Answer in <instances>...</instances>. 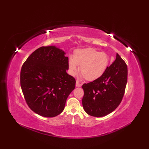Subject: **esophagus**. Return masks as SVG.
Segmentation results:
<instances>
[{
	"instance_id": "esophagus-1",
	"label": "esophagus",
	"mask_w": 149,
	"mask_h": 149,
	"mask_svg": "<svg viewBox=\"0 0 149 149\" xmlns=\"http://www.w3.org/2000/svg\"><path fill=\"white\" fill-rule=\"evenodd\" d=\"M75 86H76V87H81V84L79 83V81H76V84H75Z\"/></svg>"
}]
</instances>
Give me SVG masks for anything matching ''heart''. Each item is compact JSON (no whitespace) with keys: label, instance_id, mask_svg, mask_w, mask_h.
I'll return each instance as SVG.
<instances>
[{"label":"heart","instance_id":"b5f03b06","mask_svg":"<svg viewBox=\"0 0 149 149\" xmlns=\"http://www.w3.org/2000/svg\"><path fill=\"white\" fill-rule=\"evenodd\" d=\"M109 64V57L92 48L77 50L68 60L70 74L74 75L79 66V72L85 80L93 81L102 76Z\"/></svg>","mask_w":149,"mask_h":149}]
</instances>
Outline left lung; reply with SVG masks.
Segmentation results:
<instances>
[{"mask_svg": "<svg viewBox=\"0 0 149 149\" xmlns=\"http://www.w3.org/2000/svg\"><path fill=\"white\" fill-rule=\"evenodd\" d=\"M127 81V66L116 54V59L102 76L84 84L83 106L88 115L104 116L113 112L123 99Z\"/></svg>", "mask_w": 149, "mask_h": 149, "instance_id": "8db88e82", "label": "left lung"}]
</instances>
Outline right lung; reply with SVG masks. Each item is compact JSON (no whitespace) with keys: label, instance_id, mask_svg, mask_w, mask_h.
Listing matches in <instances>:
<instances>
[{"label":"right lung","instance_id":"obj_1","mask_svg":"<svg viewBox=\"0 0 149 149\" xmlns=\"http://www.w3.org/2000/svg\"><path fill=\"white\" fill-rule=\"evenodd\" d=\"M67 70L68 58L55 46L40 47L28 57L22 66L20 85L31 110L44 117L62 113L76 82Z\"/></svg>","mask_w":149,"mask_h":149}]
</instances>
